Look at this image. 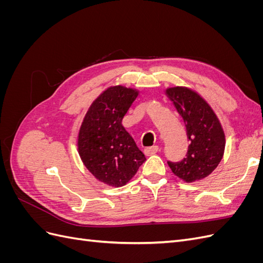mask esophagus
<instances>
[{
	"label": "esophagus",
	"instance_id": "esophagus-1",
	"mask_svg": "<svg viewBox=\"0 0 263 263\" xmlns=\"http://www.w3.org/2000/svg\"><path fill=\"white\" fill-rule=\"evenodd\" d=\"M158 150H159V147H158V146H151V147H146V148L144 149V153H145L146 156H150V155L156 154Z\"/></svg>",
	"mask_w": 263,
	"mask_h": 263
}]
</instances>
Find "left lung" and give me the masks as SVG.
I'll use <instances>...</instances> for the list:
<instances>
[{
    "instance_id": "8db88e82",
    "label": "left lung",
    "mask_w": 263,
    "mask_h": 263,
    "mask_svg": "<svg viewBox=\"0 0 263 263\" xmlns=\"http://www.w3.org/2000/svg\"><path fill=\"white\" fill-rule=\"evenodd\" d=\"M185 124L189 148L185 158L168 161L172 172L185 182L202 180L220 162L225 150V135L217 116L200 95L187 87L166 90Z\"/></svg>"
}]
</instances>
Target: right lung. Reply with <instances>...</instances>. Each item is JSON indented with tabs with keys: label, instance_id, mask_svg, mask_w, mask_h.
<instances>
[{
	"label": "right lung",
	"instance_id": "add662e5",
	"mask_svg": "<svg viewBox=\"0 0 263 263\" xmlns=\"http://www.w3.org/2000/svg\"><path fill=\"white\" fill-rule=\"evenodd\" d=\"M137 95L121 85L109 87L93 102L79 133L78 148L84 165L108 185H125L146 160L122 125Z\"/></svg>",
	"mask_w": 263,
	"mask_h": 263
}]
</instances>
